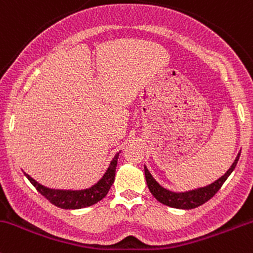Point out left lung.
Masks as SVG:
<instances>
[{
  "mask_svg": "<svg viewBox=\"0 0 253 253\" xmlns=\"http://www.w3.org/2000/svg\"><path fill=\"white\" fill-rule=\"evenodd\" d=\"M239 157H240V152L236 156L235 161L231 165L230 168L226 170V173L223 176H220L218 180H215L214 183L207 185V186L199 187V189L190 190V191L185 192H174L170 190H167L163 186H161L157 181L153 179V176L151 175V173L148 171V169L145 166V176H146V183H147L148 189H150L151 194L156 197L157 201H160L161 204L169 206V207L173 208H180V210H192V208H196L199 206L204 205L205 202H207L208 200L212 199L215 194L218 192V190L222 187L224 181L228 179V176L233 173V170L235 169L236 163H238Z\"/></svg>",
  "mask_w": 253,
  "mask_h": 253,
  "instance_id": "obj_1",
  "label": "left lung"
}]
</instances>
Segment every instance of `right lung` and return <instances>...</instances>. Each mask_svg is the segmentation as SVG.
Segmentation results:
<instances>
[{
  "instance_id": "1",
  "label": "right lung",
  "mask_w": 253,
  "mask_h": 253,
  "mask_svg": "<svg viewBox=\"0 0 253 253\" xmlns=\"http://www.w3.org/2000/svg\"><path fill=\"white\" fill-rule=\"evenodd\" d=\"M119 153L114 156L111 165L106 170L105 175L100 179L95 185H92L88 189L84 190H56L49 189V187L43 186L39 184L38 181L34 180L29 174L24 173L25 176L29 179V181L36 187L39 192L42 196L51 202L52 205L57 206L63 210H79V208H85L88 206L97 204L98 201L103 199L108 194L112 184L114 183V176H116V167L118 162Z\"/></svg>"
}]
</instances>
